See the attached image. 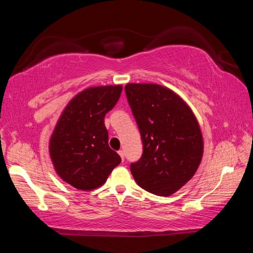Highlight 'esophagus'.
Wrapping results in <instances>:
<instances>
[{"label": "esophagus", "instance_id": "obj_1", "mask_svg": "<svg viewBox=\"0 0 253 253\" xmlns=\"http://www.w3.org/2000/svg\"><path fill=\"white\" fill-rule=\"evenodd\" d=\"M118 154H119V156L122 157V160H123V161L125 160V153H124V151H119V152H118Z\"/></svg>", "mask_w": 253, "mask_h": 253}]
</instances>
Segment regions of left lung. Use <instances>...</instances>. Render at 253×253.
Here are the masks:
<instances>
[{
	"instance_id": "1",
	"label": "left lung",
	"mask_w": 253,
	"mask_h": 253,
	"mask_svg": "<svg viewBox=\"0 0 253 253\" xmlns=\"http://www.w3.org/2000/svg\"><path fill=\"white\" fill-rule=\"evenodd\" d=\"M125 91L143 140V155L130 164L145 191L169 196L194 176L203 156L198 119L181 97L156 84H127Z\"/></svg>"
}]
</instances>
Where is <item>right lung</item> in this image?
Listing matches in <instances>:
<instances>
[{
    "label": "right lung",
    "mask_w": 253,
    "mask_h": 253,
    "mask_svg": "<svg viewBox=\"0 0 253 253\" xmlns=\"http://www.w3.org/2000/svg\"><path fill=\"white\" fill-rule=\"evenodd\" d=\"M123 87L100 85L79 92L63 109L49 142L57 174L77 190L104 184L122 158L108 145L106 114L114 108Z\"/></svg>",
    "instance_id": "add662e5"
}]
</instances>
